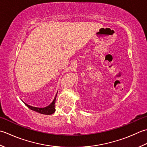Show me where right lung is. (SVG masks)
<instances>
[{
	"mask_svg": "<svg viewBox=\"0 0 147 147\" xmlns=\"http://www.w3.org/2000/svg\"><path fill=\"white\" fill-rule=\"evenodd\" d=\"M56 94L55 99L53 102L51 103L49 106H47L46 107L44 108H37V107H32L28 105L25 103L26 106H27L30 109H31L34 111L40 113H42V114H45V115H51L53 114V113L55 112V102H56Z\"/></svg>",
	"mask_w": 147,
	"mask_h": 147,
	"instance_id": "1",
	"label": "right lung"
}]
</instances>
